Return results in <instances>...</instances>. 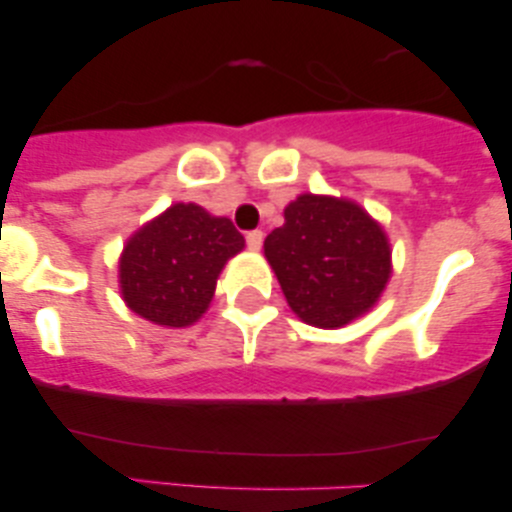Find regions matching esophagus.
<instances>
[{
	"instance_id": "obj_1",
	"label": "esophagus",
	"mask_w": 512,
	"mask_h": 512,
	"mask_svg": "<svg viewBox=\"0 0 512 512\" xmlns=\"http://www.w3.org/2000/svg\"><path fill=\"white\" fill-rule=\"evenodd\" d=\"M262 240H264V233L262 231H250L248 236H245V243H248L250 250H260L262 248Z\"/></svg>"
}]
</instances>
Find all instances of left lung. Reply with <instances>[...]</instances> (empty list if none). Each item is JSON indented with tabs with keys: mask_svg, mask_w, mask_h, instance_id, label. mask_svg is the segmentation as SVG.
I'll return each mask as SVG.
<instances>
[{
	"mask_svg": "<svg viewBox=\"0 0 512 512\" xmlns=\"http://www.w3.org/2000/svg\"><path fill=\"white\" fill-rule=\"evenodd\" d=\"M284 219L264 240V257L293 313L322 330L368 313L392 272L383 226L356 202L325 195H301Z\"/></svg>",
	"mask_w": 512,
	"mask_h": 512,
	"instance_id": "1",
	"label": "left lung"
}]
</instances>
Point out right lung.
Returning a JSON list of instances; mask_svg holds the SVG:
<instances>
[{
  "label": "right lung",
  "mask_w": 512,
  "mask_h": 512,
  "mask_svg": "<svg viewBox=\"0 0 512 512\" xmlns=\"http://www.w3.org/2000/svg\"><path fill=\"white\" fill-rule=\"evenodd\" d=\"M245 248L231 219L197 204H173L127 240L120 291L127 308L163 327L207 313L223 264Z\"/></svg>",
  "instance_id": "right-lung-1"
}]
</instances>
